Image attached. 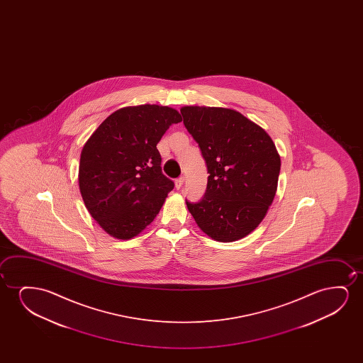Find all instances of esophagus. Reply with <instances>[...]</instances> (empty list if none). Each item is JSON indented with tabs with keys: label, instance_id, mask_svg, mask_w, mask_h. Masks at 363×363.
Wrapping results in <instances>:
<instances>
[{
	"label": "esophagus",
	"instance_id": "obj_1",
	"mask_svg": "<svg viewBox=\"0 0 363 363\" xmlns=\"http://www.w3.org/2000/svg\"><path fill=\"white\" fill-rule=\"evenodd\" d=\"M184 184V177H179V179H176V182H174V186H176V189H182V186Z\"/></svg>",
	"mask_w": 363,
	"mask_h": 363
}]
</instances>
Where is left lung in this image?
<instances>
[{
  "mask_svg": "<svg viewBox=\"0 0 363 363\" xmlns=\"http://www.w3.org/2000/svg\"><path fill=\"white\" fill-rule=\"evenodd\" d=\"M189 134L208 171L203 199L187 204L203 233L235 242L262 223L278 189L280 156L268 133L239 111L216 106H182Z\"/></svg>",
  "mask_w": 363,
  "mask_h": 363,
  "instance_id": "8db88e82",
  "label": "left lung"
}]
</instances>
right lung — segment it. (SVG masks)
Listing matches in <instances>:
<instances>
[{"instance_id":"obj_1","label":"right lung","mask_w":363,"mask_h":363,"mask_svg":"<svg viewBox=\"0 0 363 363\" xmlns=\"http://www.w3.org/2000/svg\"><path fill=\"white\" fill-rule=\"evenodd\" d=\"M177 110L144 104L116 110L86 140L80 154V194L90 216L116 239L134 238L159 214L174 182L161 171L156 145Z\"/></svg>"}]
</instances>
